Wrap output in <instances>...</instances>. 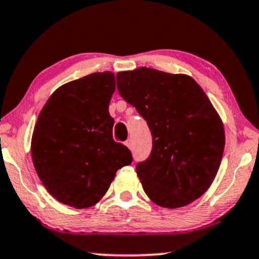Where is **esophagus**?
I'll use <instances>...</instances> for the list:
<instances>
[{"label": "esophagus", "instance_id": "34e87169", "mask_svg": "<svg viewBox=\"0 0 259 259\" xmlns=\"http://www.w3.org/2000/svg\"><path fill=\"white\" fill-rule=\"evenodd\" d=\"M125 146L127 147V148H132V140H126L125 141Z\"/></svg>", "mask_w": 259, "mask_h": 259}]
</instances>
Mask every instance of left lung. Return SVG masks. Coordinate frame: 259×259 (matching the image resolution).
I'll use <instances>...</instances> for the list:
<instances>
[{
  "instance_id": "left-lung-1",
  "label": "left lung",
  "mask_w": 259,
  "mask_h": 259,
  "mask_svg": "<svg viewBox=\"0 0 259 259\" xmlns=\"http://www.w3.org/2000/svg\"><path fill=\"white\" fill-rule=\"evenodd\" d=\"M117 90L147 120L153 148L136 173L146 195L163 208H181L201 197L220 167L222 120L192 77L152 68L119 71Z\"/></svg>"
}]
</instances>
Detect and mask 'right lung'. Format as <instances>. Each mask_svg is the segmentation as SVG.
I'll list each match as a JSON object with an SVG mask.
<instances>
[{"label":"right lung","instance_id":"right-lung-1","mask_svg":"<svg viewBox=\"0 0 259 259\" xmlns=\"http://www.w3.org/2000/svg\"><path fill=\"white\" fill-rule=\"evenodd\" d=\"M114 90L111 71L90 74L57 88L39 113L32 161L49 194L63 204L94 205L116 172L133 161L130 150L112 139Z\"/></svg>","mask_w":259,"mask_h":259}]
</instances>
